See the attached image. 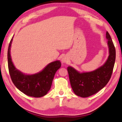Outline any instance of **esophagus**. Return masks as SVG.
Instances as JSON below:
<instances>
[{
  "label": "esophagus",
  "mask_w": 122,
  "mask_h": 122,
  "mask_svg": "<svg viewBox=\"0 0 122 122\" xmlns=\"http://www.w3.org/2000/svg\"><path fill=\"white\" fill-rule=\"evenodd\" d=\"M61 61L62 63H66L68 61V58L66 56H64L61 58Z\"/></svg>",
  "instance_id": "obj_1"
}]
</instances>
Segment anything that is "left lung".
<instances>
[{
	"mask_svg": "<svg viewBox=\"0 0 122 122\" xmlns=\"http://www.w3.org/2000/svg\"><path fill=\"white\" fill-rule=\"evenodd\" d=\"M109 56L105 64L90 72L80 73L71 66L67 68L69 80L74 93L81 97L95 94L107 85L111 79L116 58V50L110 35L106 32Z\"/></svg>",
	"mask_w": 122,
	"mask_h": 122,
	"instance_id": "1",
	"label": "left lung"
}]
</instances>
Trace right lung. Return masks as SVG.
Instances as JSON below:
<instances>
[{"mask_svg": "<svg viewBox=\"0 0 122 122\" xmlns=\"http://www.w3.org/2000/svg\"><path fill=\"white\" fill-rule=\"evenodd\" d=\"M12 38L9 43L7 52L8 67L10 75L15 86L25 95L41 97L47 94L51 88L54 75L61 67L60 61L49 64L42 71L34 75H25L16 69L12 62L10 48Z\"/></svg>", "mask_w": 122, "mask_h": 122, "instance_id": "1", "label": "right lung"}]
</instances>
